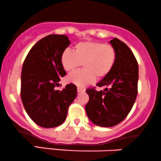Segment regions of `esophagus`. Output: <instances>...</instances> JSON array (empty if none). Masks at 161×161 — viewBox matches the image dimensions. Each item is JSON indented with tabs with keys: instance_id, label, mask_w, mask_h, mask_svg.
Instances as JSON below:
<instances>
[{
	"instance_id": "34e87169",
	"label": "esophagus",
	"mask_w": 161,
	"mask_h": 161,
	"mask_svg": "<svg viewBox=\"0 0 161 161\" xmlns=\"http://www.w3.org/2000/svg\"><path fill=\"white\" fill-rule=\"evenodd\" d=\"M77 91H78V92L79 93V92H85L86 91V88H83V87H78V88H77Z\"/></svg>"
}]
</instances>
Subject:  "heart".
I'll return each mask as SVG.
<instances>
[{
  "label": "heart",
  "mask_w": 161,
  "mask_h": 161,
  "mask_svg": "<svg viewBox=\"0 0 161 161\" xmlns=\"http://www.w3.org/2000/svg\"><path fill=\"white\" fill-rule=\"evenodd\" d=\"M116 50L110 44L95 41L77 43L74 51L64 50L60 62L66 71H73L83 64L85 69L73 72L67 76V81L79 86L91 84L97 79L108 75L115 64Z\"/></svg>",
  "instance_id": "obj_1"
}]
</instances>
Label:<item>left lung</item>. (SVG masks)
<instances>
[{"instance_id":"left-lung-1","label":"left lung","mask_w":161,"mask_h":161,"mask_svg":"<svg viewBox=\"0 0 161 161\" xmlns=\"http://www.w3.org/2000/svg\"><path fill=\"white\" fill-rule=\"evenodd\" d=\"M110 43L116 50L114 67L96 86H106L103 91L86 90L89 101L86 114L94 124L111 127L119 124L132 110L138 94V66L133 53L124 42L114 38Z\"/></svg>"}]
</instances>
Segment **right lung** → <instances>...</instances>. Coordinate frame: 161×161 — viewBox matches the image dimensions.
Instances as JSON below:
<instances>
[{
  "mask_svg": "<svg viewBox=\"0 0 161 161\" xmlns=\"http://www.w3.org/2000/svg\"><path fill=\"white\" fill-rule=\"evenodd\" d=\"M69 44L65 35H49L33 46L24 60L22 101L29 117L44 128L61 125L77 95V88L73 83L61 91L55 88L66 74L60 57Z\"/></svg>",
  "mask_w": 161,
  "mask_h": 161,
  "instance_id": "obj_1",
  "label": "right lung"
}]
</instances>
